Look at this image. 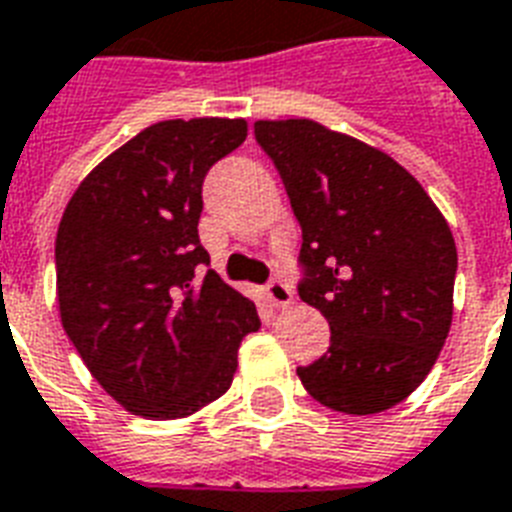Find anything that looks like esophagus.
Instances as JSON below:
<instances>
[{"instance_id":"esophagus-1","label":"esophagus","mask_w":512,"mask_h":512,"mask_svg":"<svg viewBox=\"0 0 512 512\" xmlns=\"http://www.w3.org/2000/svg\"><path fill=\"white\" fill-rule=\"evenodd\" d=\"M264 291H267V299H269V304H272V307H288V304H293L291 288H288L283 280H277V277H275V280H269Z\"/></svg>"}]
</instances>
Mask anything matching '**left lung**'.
Returning a JSON list of instances; mask_svg holds the SVG:
<instances>
[{
	"mask_svg": "<svg viewBox=\"0 0 512 512\" xmlns=\"http://www.w3.org/2000/svg\"><path fill=\"white\" fill-rule=\"evenodd\" d=\"M301 227L299 296L331 326L301 384L323 406L379 414L425 382L451 328L457 245L417 178L312 120H259Z\"/></svg>",
	"mask_w": 512,
	"mask_h": 512,
	"instance_id": "left-lung-1",
	"label": "left lung"
}]
</instances>
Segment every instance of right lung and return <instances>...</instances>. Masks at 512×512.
Here are the masks:
<instances>
[{
    "label": "right lung",
    "mask_w": 512,
    "mask_h": 512,
    "mask_svg": "<svg viewBox=\"0 0 512 512\" xmlns=\"http://www.w3.org/2000/svg\"><path fill=\"white\" fill-rule=\"evenodd\" d=\"M248 136L245 120H165L79 184L55 237L61 323L95 382L146 419H181L232 384L251 299L211 267L202 181Z\"/></svg>",
    "instance_id": "1"
}]
</instances>
